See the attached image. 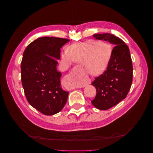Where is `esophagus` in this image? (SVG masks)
Returning <instances> with one entry per match:
<instances>
[{
  "instance_id": "34e87169",
  "label": "esophagus",
  "mask_w": 153,
  "mask_h": 153,
  "mask_svg": "<svg viewBox=\"0 0 153 153\" xmlns=\"http://www.w3.org/2000/svg\"><path fill=\"white\" fill-rule=\"evenodd\" d=\"M66 80L70 83V89L84 87L91 84V80L87 77H84L80 73H71L66 76Z\"/></svg>"
}]
</instances>
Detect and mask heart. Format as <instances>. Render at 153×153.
Wrapping results in <instances>:
<instances>
[{"mask_svg":"<svg viewBox=\"0 0 153 153\" xmlns=\"http://www.w3.org/2000/svg\"><path fill=\"white\" fill-rule=\"evenodd\" d=\"M112 53L109 44L89 40L71 45L62 54L61 60L66 65H70L72 61L84 64L88 73L100 75L107 68Z\"/></svg>","mask_w":153,"mask_h":153,"instance_id":"heart-1","label":"heart"}]
</instances>
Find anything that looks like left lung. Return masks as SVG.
Listing matches in <instances>:
<instances>
[{
    "label": "left lung",
    "mask_w": 153,
    "mask_h": 153,
    "mask_svg": "<svg viewBox=\"0 0 153 153\" xmlns=\"http://www.w3.org/2000/svg\"><path fill=\"white\" fill-rule=\"evenodd\" d=\"M96 39L115 46L106 70L92 83L96 89L92 104L99 110H108L126 98L133 80V66L128 46L117 37L108 33L94 34Z\"/></svg>",
    "instance_id": "1"
}]
</instances>
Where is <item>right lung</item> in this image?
Masks as SVG:
<instances>
[{
  "mask_svg": "<svg viewBox=\"0 0 153 153\" xmlns=\"http://www.w3.org/2000/svg\"><path fill=\"white\" fill-rule=\"evenodd\" d=\"M69 39L43 37L25 48L21 62L22 83L29 104L47 115L59 112L69 92L62 89V74L57 71L61 48Z\"/></svg>",
  "mask_w": 153,
  "mask_h": 153,
  "instance_id": "1",
  "label": "right lung"
}]
</instances>
